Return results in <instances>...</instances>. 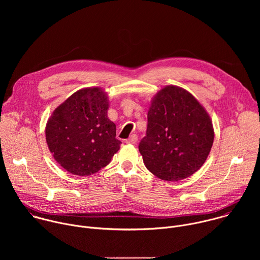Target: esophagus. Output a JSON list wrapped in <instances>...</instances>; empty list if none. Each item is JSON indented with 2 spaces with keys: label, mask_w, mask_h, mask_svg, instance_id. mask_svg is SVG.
Returning a JSON list of instances; mask_svg holds the SVG:
<instances>
[{
  "label": "esophagus",
  "mask_w": 260,
  "mask_h": 260,
  "mask_svg": "<svg viewBox=\"0 0 260 260\" xmlns=\"http://www.w3.org/2000/svg\"><path fill=\"white\" fill-rule=\"evenodd\" d=\"M138 141V136L137 135H132L128 139L125 140L126 144H136Z\"/></svg>",
  "instance_id": "esophagus-1"
}]
</instances>
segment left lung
I'll list each match as a JSON object with an SVG mask.
<instances>
[{
	"instance_id": "1",
	"label": "left lung",
	"mask_w": 260,
	"mask_h": 260,
	"mask_svg": "<svg viewBox=\"0 0 260 260\" xmlns=\"http://www.w3.org/2000/svg\"><path fill=\"white\" fill-rule=\"evenodd\" d=\"M147 118L139 151L153 175L179 181L202 168L211 151L214 128L206 109L189 91L165 86L153 96Z\"/></svg>"
}]
</instances>
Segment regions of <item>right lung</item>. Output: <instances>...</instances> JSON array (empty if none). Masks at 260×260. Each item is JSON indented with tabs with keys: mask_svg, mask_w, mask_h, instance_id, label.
Listing matches in <instances>:
<instances>
[{
	"mask_svg": "<svg viewBox=\"0 0 260 260\" xmlns=\"http://www.w3.org/2000/svg\"><path fill=\"white\" fill-rule=\"evenodd\" d=\"M109 99L101 87L74 92L49 117L45 136L49 151L66 171L89 176L106 167L120 149L116 125L108 118Z\"/></svg>",
	"mask_w": 260,
	"mask_h": 260,
	"instance_id": "1",
	"label": "right lung"
}]
</instances>
